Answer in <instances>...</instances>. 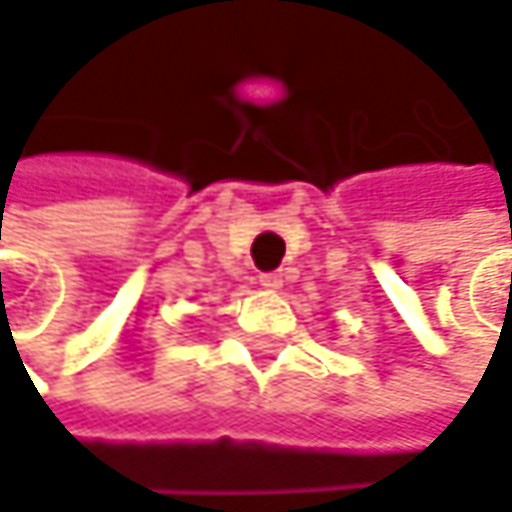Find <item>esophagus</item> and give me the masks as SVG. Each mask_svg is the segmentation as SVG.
Listing matches in <instances>:
<instances>
[{
	"label": "esophagus",
	"mask_w": 512,
	"mask_h": 512,
	"mask_svg": "<svg viewBox=\"0 0 512 512\" xmlns=\"http://www.w3.org/2000/svg\"><path fill=\"white\" fill-rule=\"evenodd\" d=\"M259 285H262V288H268V291H276V288H282V276H279V274H262V276H259Z\"/></svg>",
	"instance_id": "34e87169"
}]
</instances>
